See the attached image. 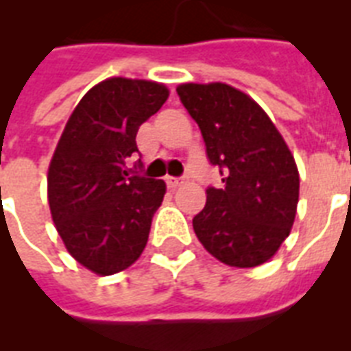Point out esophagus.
Instances as JSON below:
<instances>
[{
    "label": "esophagus",
    "instance_id": "34e87169",
    "mask_svg": "<svg viewBox=\"0 0 351 351\" xmlns=\"http://www.w3.org/2000/svg\"><path fill=\"white\" fill-rule=\"evenodd\" d=\"M165 184H167L169 189H176V187L182 184V180L180 178H175V176H167V178H165Z\"/></svg>",
    "mask_w": 351,
    "mask_h": 351
}]
</instances>
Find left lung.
Masks as SVG:
<instances>
[{"label": "left lung", "instance_id": "left-lung-1", "mask_svg": "<svg viewBox=\"0 0 351 351\" xmlns=\"http://www.w3.org/2000/svg\"><path fill=\"white\" fill-rule=\"evenodd\" d=\"M176 93L198 123L209 162L224 184L208 187V202L193 219V230L228 266H261L293 226L299 202L293 156L261 106L231 85L184 84Z\"/></svg>", "mask_w": 351, "mask_h": 351}]
</instances>
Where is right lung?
<instances>
[{"label": "right lung", "instance_id": "obj_1", "mask_svg": "<svg viewBox=\"0 0 351 351\" xmlns=\"http://www.w3.org/2000/svg\"><path fill=\"white\" fill-rule=\"evenodd\" d=\"M169 90L145 80L109 78L80 100L51 160L47 187L67 251L98 275L125 269L147 244L164 180L129 175L136 132ZM140 162V160H138Z\"/></svg>", "mask_w": 351, "mask_h": 351}]
</instances>
